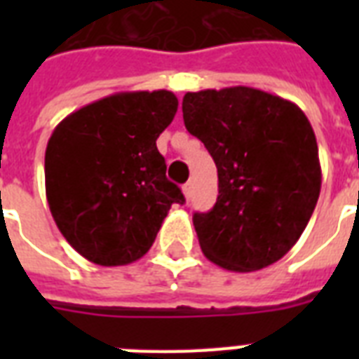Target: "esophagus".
I'll list each match as a JSON object with an SVG mask.
<instances>
[{
  "label": "esophagus",
  "instance_id": "obj_1",
  "mask_svg": "<svg viewBox=\"0 0 359 359\" xmlns=\"http://www.w3.org/2000/svg\"><path fill=\"white\" fill-rule=\"evenodd\" d=\"M191 188H194V184H191V182H186L184 186H182V191H184V197L186 199H188V201H190V197H191Z\"/></svg>",
  "mask_w": 359,
  "mask_h": 359
}]
</instances>
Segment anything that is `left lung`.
<instances>
[{
    "label": "left lung",
    "instance_id": "1",
    "mask_svg": "<svg viewBox=\"0 0 359 359\" xmlns=\"http://www.w3.org/2000/svg\"><path fill=\"white\" fill-rule=\"evenodd\" d=\"M186 130L218 168V201L194 214L208 261L253 272L298 242L320 194L317 137L296 104L253 87L186 93Z\"/></svg>",
    "mask_w": 359,
    "mask_h": 359
}]
</instances>
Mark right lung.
<instances>
[{
    "mask_svg": "<svg viewBox=\"0 0 359 359\" xmlns=\"http://www.w3.org/2000/svg\"><path fill=\"white\" fill-rule=\"evenodd\" d=\"M177 108L179 100L165 89L115 93L53 130L44 156L48 205L61 235L87 261H137L171 205L184 203L156 147Z\"/></svg>",
    "mask_w": 359,
    "mask_h": 359,
    "instance_id": "1",
    "label": "right lung"
}]
</instances>
